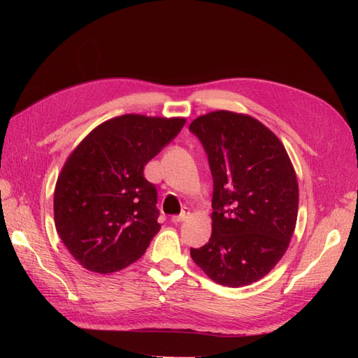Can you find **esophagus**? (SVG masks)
Returning a JSON list of instances; mask_svg holds the SVG:
<instances>
[{
    "label": "esophagus",
    "instance_id": "1",
    "mask_svg": "<svg viewBox=\"0 0 358 358\" xmlns=\"http://www.w3.org/2000/svg\"><path fill=\"white\" fill-rule=\"evenodd\" d=\"M188 216H189V210H188V209H183L180 215L171 216V222H173V224H179V222H182V221H185V220L188 218Z\"/></svg>",
    "mask_w": 358,
    "mask_h": 358
}]
</instances>
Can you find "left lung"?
<instances>
[{"label":"left lung","mask_w":358,"mask_h":358,"mask_svg":"<svg viewBox=\"0 0 358 358\" xmlns=\"http://www.w3.org/2000/svg\"><path fill=\"white\" fill-rule=\"evenodd\" d=\"M213 178L212 236L191 258L213 282H257L287 252L299 210L294 166L278 136L246 113L215 110L189 125Z\"/></svg>","instance_id":"8db88e82"}]
</instances>
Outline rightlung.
I'll return each mask as SVG.
<instances>
[{"instance_id":"add662e5","label":"right lung","mask_w":358,"mask_h":358,"mask_svg":"<svg viewBox=\"0 0 358 358\" xmlns=\"http://www.w3.org/2000/svg\"><path fill=\"white\" fill-rule=\"evenodd\" d=\"M185 122L180 116H116L71 150L53 192V216L82 267L113 273L145 254L161 225L157 189L143 169Z\"/></svg>"}]
</instances>
